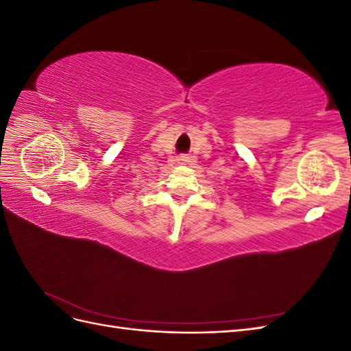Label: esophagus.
I'll list each match as a JSON object with an SVG mask.
<instances>
[{"mask_svg": "<svg viewBox=\"0 0 351 351\" xmlns=\"http://www.w3.org/2000/svg\"><path fill=\"white\" fill-rule=\"evenodd\" d=\"M177 161H178V164H187V162H190V156H187V155H178L177 156Z\"/></svg>", "mask_w": 351, "mask_h": 351, "instance_id": "esophagus-1", "label": "esophagus"}]
</instances>
